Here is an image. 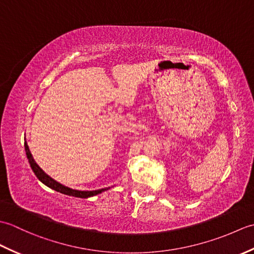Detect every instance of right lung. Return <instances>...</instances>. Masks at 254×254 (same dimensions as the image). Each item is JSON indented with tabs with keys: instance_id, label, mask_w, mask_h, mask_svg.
Masks as SVG:
<instances>
[{
	"instance_id": "obj_1",
	"label": "right lung",
	"mask_w": 254,
	"mask_h": 254,
	"mask_svg": "<svg viewBox=\"0 0 254 254\" xmlns=\"http://www.w3.org/2000/svg\"><path fill=\"white\" fill-rule=\"evenodd\" d=\"M25 152H26V156L27 159H28V163L31 167L32 171L36 175V177L39 179V181H41L44 183L45 186L49 187L52 190H55L57 192H60L62 194H65V195H69V196H75V197H80V198H88L91 196H95L97 194H100L102 192H105L107 190H109V188H104V189H99V190H94V191H78V190H73L71 188H67L65 186H62L61 183L57 182L56 180H53L52 178H50L48 175H46L44 170H42L39 166L36 164V161L32 158V155L29 150L28 145H27V142H25Z\"/></svg>"
}]
</instances>
